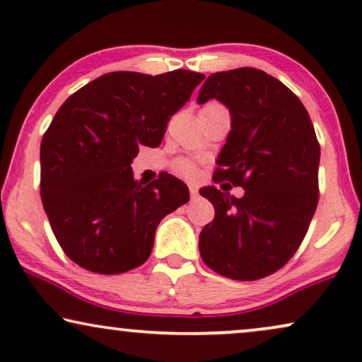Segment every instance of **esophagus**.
<instances>
[{"label": "esophagus", "mask_w": 362, "mask_h": 362, "mask_svg": "<svg viewBox=\"0 0 362 362\" xmlns=\"http://www.w3.org/2000/svg\"><path fill=\"white\" fill-rule=\"evenodd\" d=\"M189 194H191L192 199H194V197H197V189H196V186H189Z\"/></svg>", "instance_id": "esophagus-1"}]
</instances>
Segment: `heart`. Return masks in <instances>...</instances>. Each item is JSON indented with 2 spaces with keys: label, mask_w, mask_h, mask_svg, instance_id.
Returning <instances> with one entry per match:
<instances>
[{
  "label": "heart",
  "mask_w": 362,
  "mask_h": 362,
  "mask_svg": "<svg viewBox=\"0 0 362 362\" xmlns=\"http://www.w3.org/2000/svg\"><path fill=\"white\" fill-rule=\"evenodd\" d=\"M212 105H217V103H209V105H206V107H212ZM176 171L180 173L181 176L187 177V180H194V177L197 176L196 165H192L191 161H186V160L176 163Z\"/></svg>",
  "instance_id": "obj_1"
}]
</instances>
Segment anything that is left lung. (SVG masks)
Instances as JSON below:
<instances>
[{
  "mask_svg": "<svg viewBox=\"0 0 362 362\" xmlns=\"http://www.w3.org/2000/svg\"><path fill=\"white\" fill-rule=\"evenodd\" d=\"M229 108L230 132L217 156L214 181L245 189L234 197L201 187L214 221L199 234L204 264L232 280H259L281 269L298 249L318 204L320 145L300 98L254 67L216 72L197 103Z\"/></svg>",
  "mask_w": 362,
  "mask_h": 362,
  "instance_id": "left-lung-1",
  "label": "left lung"
}]
</instances>
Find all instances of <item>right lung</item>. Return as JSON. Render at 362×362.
<instances>
[{
    "mask_svg": "<svg viewBox=\"0 0 362 362\" xmlns=\"http://www.w3.org/2000/svg\"><path fill=\"white\" fill-rule=\"evenodd\" d=\"M204 74L110 72L72 93L41 141V199L62 250L95 274L145 264L163 217L189 201L177 177L143 186L132 161L161 145L170 117Z\"/></svg>",
    "mask_w": 362,
    "mask_h": 362,
    "instance_id": "1",
    "label": "right lung"
}]
</instances>
